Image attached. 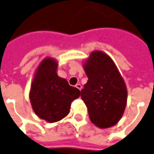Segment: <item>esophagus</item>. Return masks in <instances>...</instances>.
I'll return each instance as SVG.
<instances>
[{"mask_svg":"<svg viewBox=\"0 0 154 154\" xmlns=\"http://www.w3.org/2000/svg\"><path fill=\"white\" fill-rule=\"evenodd\" d=\"M76 87H77V88L78 89L79 91H81V90H82V85H81V84H77V85H76Z\"/></svg>","mask_w":154,"mask_h":154,"instance_id":"esophagus-1","label":"esophagus"}]
</instances>
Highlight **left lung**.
<instances>
[{
  "mask_svg": "<svg viewBox=\"0 0 154 154\" xmlns=\"http://www.w3.org/2000/svg\"><path fill=\"white\" fill-rule=\"evenodd\" d=\"M88 77L81 91L90 119L95 126L105 129L120 121L127 102V89L117 66L109 54L92 51L83 63Z\"/></svg>",
  "mask_w": 154,
  "mask_h": 154,
  "instance_id": "8db88e82",
  "label": "left lung"
}]
</instances>
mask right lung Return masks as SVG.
Wrapping results in <instances>:
<instances>
[{"mask_svg": "<svg viewBox=\"0 0 154 154\" xmlns=\"http://www.w3.org/2000/svg\"><path fill=\"white\" fill-rule=\"evenodd\" d=\"M58 61L46 57L42 60L31 83L29 99L32 110L40 118L53 123L70 112L71 103L81 95L76 87L57 74Z\"/></svg>", "mask_w": 154, "mask_h": 154, "instance_id": "obj_1", "label": "right lung"}]
</instances>
